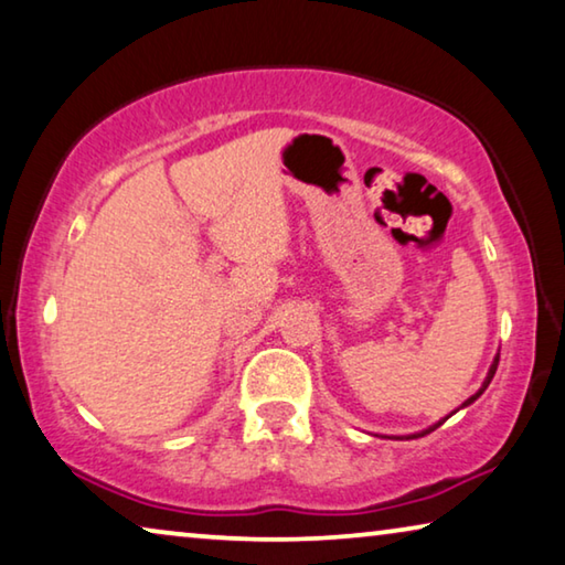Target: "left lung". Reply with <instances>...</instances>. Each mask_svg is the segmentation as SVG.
Here are the masks:
<instances>
[{
	"label": "left lung",
	"mask_w": 565,
	"mask_h": 565,
	"mask_svg": "<svg viewBox=\"0 0 565 565\" xmlns=\"http://www.w3.org/2000/svg\"><path fill=\"white\" fill-rule=\"evenodd\" d=\"M498 363H500V355H494V361H492V366H490V371H488V376H484V381H482V386H480V392H477V394H472L470 398H467V402L462 404V406H470L472 402H475V398H480L482 396V392H484V388H488L490 386V381H492V376H494V371H498ZM455 414V412H452ZM452 414H449V416H452ZM449 416H445V419H441V422H437V424H431V427L429 429H424V431H416V434H409V437H406V439H416V437H424V434H429V431H434V429H437V427H441V424H445L447 419H449ZM404 439V437H402Z\"/></svg>",
	"instance_id": "obj_1"
}]
</instances>
